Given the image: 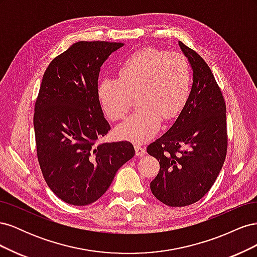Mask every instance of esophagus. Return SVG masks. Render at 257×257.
Returning a JSON list of instances; mask_svg holds the SVG:
<instances>
[{"mask_svg":"<svg viewBox=\"0 0 257 257\" xmlns=\"http://www.w3.org/2000/svg\"><path fill=\"white\" fill-rule=\"evenodd\" d=\"M135 151L137 157H143V155L146 154V148L141 145H135Z\"/></svg>","mask_w":257,"mask_h":257,"instance_id":"obj_1","label":"esophagus"}]
</instances>
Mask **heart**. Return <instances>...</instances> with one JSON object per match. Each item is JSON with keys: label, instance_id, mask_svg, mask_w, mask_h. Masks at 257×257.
<instances>
[{"label": "heart", "instance_id": "b5f03b06", "mask_svg": "<svg viewBox=\"0 0 257 257\" xmlns=\"http://www.w3.org/2000/svg\"><path fill=\"white\" fill-rule=\"evenodd\" d=\"M119 78H104L98 99L112 121L124 118L131 95L137 94L138 109L116 127L122 138L145 143L157 133L162 118L174 119L183 108L190 90V67L181 53L155 48L138 50L123 62Z\"/></svg>", "mask_w": 257, "mask_h": 257}]
</instances>
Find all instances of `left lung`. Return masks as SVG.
I'll list each match as a JSON object with an SVG mask.
<instances>
[{
	"label": "left lung",
	"mask_w": 257,
	"mask_h": 257,
	"mask_svg": "<svg viewBox=\"0 0 257 257\" xmlns=\"http://www.w3.org/2000/svg\"><path fill=\"white\" fill-rule=\"evenodd\" d=\"M193 69L188 100L164 135L147 152L160 163L150 183L153 195L170 207L196 203L211 189L226 158V105L211 69L193 49L179 42Z\"/></svg>",
	"instance_id": "left-lung-1"
}]
</instances>
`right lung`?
<instances>
[{
  "mask_svg": "<svg viewBox=\"0 0 257 257\" xmlns=\"http://www.w3.org/2000/svg\"><path fill=\"white\" fill-rule=\"evenodd\" d=\"M123 45L75 43L43 76L33 119L37 159L46 183L67 204L94 203L135 154L130 142L97 143L110 130L97 95L100 66Z\"/></svg>",
  "mask_w": 257,
  "mask_h": 257,
  "instance_id": "right-lung-1",
  "label": "right lung"
}]
</instances>
